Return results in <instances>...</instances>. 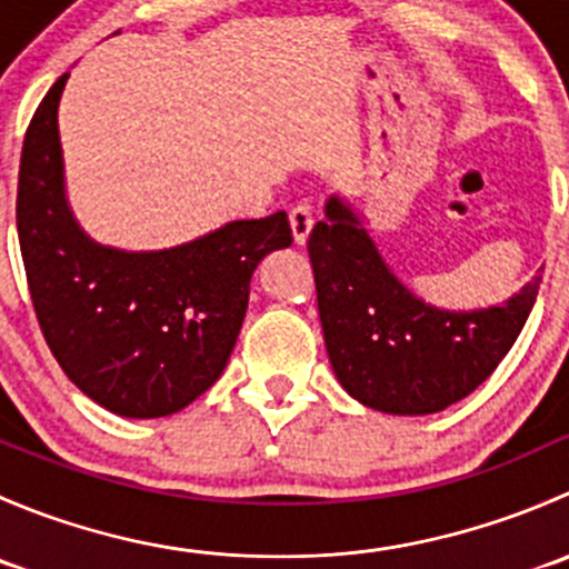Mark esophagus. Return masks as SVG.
Here are the masks:
<instances>
[{
  "instance_id": "obj_1",
  "label": "esophagus",
  "mask_w": 569,
  "mask_h": 569,
  "mask_svg": "<svg viewBox=\"0 0 569 569\" xmlns=\"http://www.w3.org/2000/svg\"><path fill=\"white\" fill-rule=\"evenodd\" d=\"M291 222V233H295V242L297 244H306L308 242V233L313 228V211L308 203H297L289 214Z\"/></svg>"
}]
</instances>
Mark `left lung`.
Returning a JSON list of instances; mask_svg holds the SVG:
<instances>
[{"instance_id": "obj_1", "label": "left lung", "mask_w": 569, "mask_h": 569, "mask_svg": "<svg viewBox=\"0 0 569 569\" xmlns=\"http://www.w3.org/2000/svg\"><path fill=\"white\" fill-rule=\"evenodd\" d=\"M308 252L338 382L393 416H429L473 393L518 341L542 280L479 311L429 306L396 278L363 214L338 194L327 198Z\"/></svg>"}]
</instances>
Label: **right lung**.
I'll return each instance as SVG.
<instances>
[{
	"mask_svg": "<svg viewBox=\"0 0 569 569\" xmlns=\"http://www.w3.org/2000/svg\"><path fill=\"white\" fill-rule=\"evenodd\" d=\"M66 82L62 73L40 101L21 148L16 226L36 317L60 369L96 405L126 418L170 416L228 366L252 272L291 244L289 217L226 222L168 250L93 242L66 198L57 129Z\"/></svg>",
	"mask_w": 569,
	"mask_h": 569,
	"instance_id": "obj_1",
	"label": "right lung"
}]
</instances>
